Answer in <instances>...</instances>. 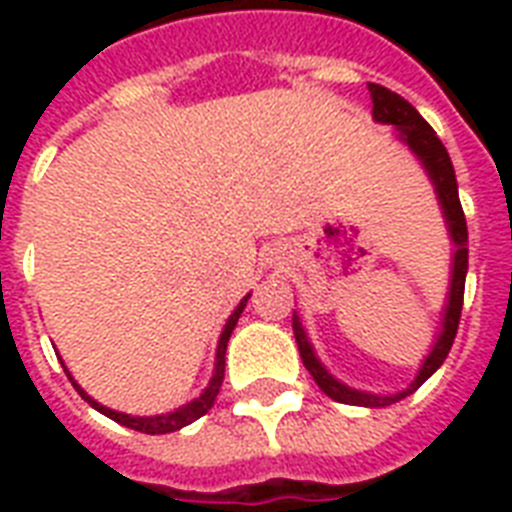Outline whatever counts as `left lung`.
Returning <instances> with one entry per match:
<instances>
[{
    "label": "left lung",
    "instance_id": "obj_1",
    "mask_svg": "<svg viewBox=\"0 0 512 512\" xmlns=\"http://www.w3.org/2000/svg\"><path fill=\"white\" fill-rule=\"evenodd\" d=\"M369 95H372L374 122L393 124V127H396L398 138L404 140L406 146H409V151L420 159V164L425 167V172H428L430 183L436 185L438 204H441L446 228H449V239H452L454 244L452 279H449V295H446L441 332H438L433 348H430V353L425 356V361H422L420 372H417V377L412 380V385L404 390H398V393H390V396L348 388L345 382L335 380V377L327 372V366L321 364L319 356H316V350H313L311 340L305 335V329L303 324H300V316H297V313H292V332H295L297 348H300V358H303L305 369L311 372L316 385H319L329 398H335L340 404L380 409V406H390L396 404V401H401V398L412 396L414 390L420 388L422 382L428 380L430 374L444 364V358L449 356V350H452V342L454 337H457V327H460L462 297H465V276H468V223H465L460 193H457V177H454L452 159L446 154L444 143L438 140L433 127L417 114V108H414L409 100H404L401 95H396V92H390L388 87H382V84H369Z\"/></svg>",
    "mask_w": 512,
    "mask_h": 512
}]
</instances>
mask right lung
Wrapping results in <instances>:
<instances>
[{
	"label": "right lung",
	"instance_id": "obj_1",
	"mask_svg": "<svg viewBox=\"0 0 512 512\" xmlns=\"http://www.w3.org/2000/svg\"><path fill=\"white\" fill-rule=\"evenodd\" d=\"M247 300L249 295L241 300L236 308H233V313L228 316V321H225L223 332H220V340H217V353H215V372H212V377H209V385L204 388V393H201L199 398H193L191 404H183L180 409H175V412H167V414H154V417H132V414H124V412H116V409H108V406L98 404L95 398L87 396L79 385H76V380L71 377V372H68L66 366V374L68 380L74 382V388L79 390V396L87 401V404L92 406V409H98L100 414H106V417H111L114 422H119V425H127V428L132 430H140V433H148V436H162V433H175V430L185 428V425H191L193 420H199V417H204V414L212 409V404H215L217 393H220V385H223V377H225V348H228V340H231V332L233 327H236V321H239L241 311L247 308Z\"/></svg>",
	"mask_w": 512,
	"mask_h": 512
}]
</instances>
